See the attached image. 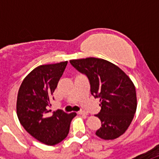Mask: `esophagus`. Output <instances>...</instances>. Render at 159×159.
Instances as JSON below:
<instances>
[{
	"mask_svg": "<svg viewBox=\"0 0 159 159\" xmlns=\"http://www.w3.org/2000/svg\"><path fill=\"white\" fill-rule=\"evenodd\" d=\"M78 114H80V115H84V116H87V115H88V112L84 111H80L78 112Z\"/></svg>",
	"mask_w": 159,
	"mask_h": 159,
	"instance_id": "1",
	"label": "esophagus"
}]
</instances>
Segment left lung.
<instances>
[{"label": "left lung", "instance_id": "obj_1", "mask_svg": "<svg viewBox=\"0 0 159 159\" xmlns=\"http://www.w3.org/2000/svg\"><path fill=\"white\" fill-rule=\"evenodd\" d=\"M79 72L88 77L91 94L100 99L101 110L96 116L101 127L95 134L102 139H115L124 133L137 108L134 84L119 67L99 58L70 60Z\"/></svg>", "mask_w": 159, "mask_h": 159}]
</instances>
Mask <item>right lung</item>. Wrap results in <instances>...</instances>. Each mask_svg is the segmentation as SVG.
<instances>
[{
	"label": "right lung",
	"mask_w": 159,
	"mask_h": 159,
	"mask_svg": "<svg viewBox=\"0 0 159 159\" xmlns=\"http://www.w3.org/2000/svg\"><path fill=\"white\" fill-rule=\"evenodd\" d=\"M67 61L40 65L32 70L20 87L16 101L19 121L28 133L46 145L60 143L68 134L71 119L76 113L57 110L50 114V99Z\"/></svg>",
	"instance_id": "add662e5"
}]
</instances>
